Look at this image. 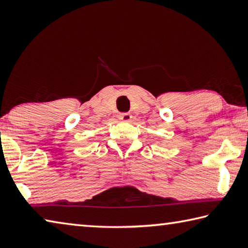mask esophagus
Returning <instances> with one entry per match:
<instances>
[{"mask_svg":"<svg viewBox=\"0 0 248 248\" xmlns=\"http://www.w3.org/2000/svg\"><path fill=\"white\" fill-rule=\"evenodd\" d=\"M120 120L122 122H129L132 120V114H129V113H123V114L120 115Z\"/></svg>","mask_w":248,"mask_h":248,"instance_id":"obj_1","label":"esophagus"}]
</instances>
